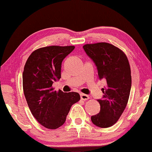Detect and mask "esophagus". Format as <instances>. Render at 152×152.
Segmentation results:
<instances>
[{"mask_svg": "<svg viewBox=\"0 0 152 152\" xmlns=\"http://www.w3.org/2000/svg\"><path fill=\"white\" fill-rule=\"evenodd\" d=\"M80 98L81 99L84 100V101H86V100H88L89 99V96H88L86 94H80Z\"/></svg>", "mask_w": 152, "mask_h": 152, "instance_id": "obj_1", "label": "esophagus"}]
</instances>
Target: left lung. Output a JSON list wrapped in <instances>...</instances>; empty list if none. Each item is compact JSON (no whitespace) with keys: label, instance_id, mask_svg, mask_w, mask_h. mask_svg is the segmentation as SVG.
<instances>
[{"label":"left lung","instance_id":"obj_1","mask_svg":"<svg viewBox=\"0 0 152 152\" xmlns=\"http://www.w3.org/2000/svg\"><path fill=\"white\" fill-rule=\"evenodd\" d=\"M83 48L96 65L99 80L106 83L102 99L97 100L100 111L92 115L91 121L99 127H110L120 118L129 99L132 85L129 61L123 51L109 43L87 44Z\"/></svg>","mask_w":152,"mask_h":152}]
</instances>
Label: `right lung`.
<instances>
[{
  "label": "right lung",
  "instance_id": "right-lung-1",
  "mask_svg": "<svg viewBox=\"0 0 152 152\" xmlns=\"http://www.w3.org/2000/svg\"><path fill=\"white\" fill-rule=\"evenodd\" d=\"M74 46H49L36 50L26 61L23 73L25 97L30 110L40 124L48 129L60 127L72 105L80 99L77 92L53 90L61 78V64Z\"/></svg>",
  "mask_w": 152,
  "mask_h": 152
}]
</instances>
